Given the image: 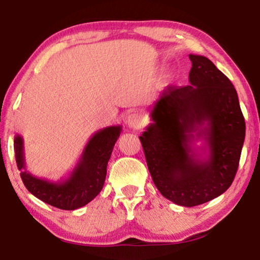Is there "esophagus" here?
<instances>
[{
    "label": "esophagus",
    "mask_w": 260,
    "mask_h": 260,
    "mask_svg": "<svg viewBox=\"0 0 260 260\" xmlns=\"http://www.w3.org/2000/svg\"><path fill=\"white\" fill-rule=\"evenodd\" d=\"M127 125L133 129H139L143 126V119L141 118L140 114L132 113L127 117Z\"/></svg>",
    "instance_id": "obj_1"
}]
</instances>
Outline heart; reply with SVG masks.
<instances>
[{"mask_svg": "<svg viewBox=\"0 0 260 260\" xmlns=\"http://www.w3.org/2000/svg\"><path fill=\"white\" fill-rule=\"evenodd\" d=\"M169 77H170L169 73L168 72H165L164 76H162V83H166V81H168L169 80Z\"/></svg>", "mask_w": 260, "mask_h": 260, "instance_id": "obj_1", "label": "heart"}]
</instances>
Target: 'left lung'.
Segmentation results:
<instances>
[{"label": "left lung", "instance_id": "left-lung-1", "mask_svg": "<svg viewBox=\"0 0 260 260\" xmlns=\"http://www.w3.org/2000/svg\"><path fill=\"white\" fill-rule=\"evenodd\" d=\"M190 85L168 86L140 135L147 166L162 195L195 207L225 192L237 173L245 139L236 88L204 56L189 55ZM205 145L196 149L194 142Z\"/></svg>", "mask_w": 260, "mask_h": 260}]
</instances>
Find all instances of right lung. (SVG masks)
<instances>
[{
    "label": "right lung",
    "mask_w": 260,
    "mask_h": 260,
    "mask_svg": "<svg viewBox=\"0 0 260 260\" xmlns=\"http://www.w3.org/2000/svg\"><path fill=\"white\" fill-rule=\"evenodd\" d=\"M120 133L121 126H110L95 132L68 179L58 182L40 179L26 170L23 139L16 134L14 139L15 157L23 183L34 196L52 207L63 210H76L84 207L102 191L107 164Z\"/></svg>",
    "instance_id": "right-lung-1"
}]
</instances>
